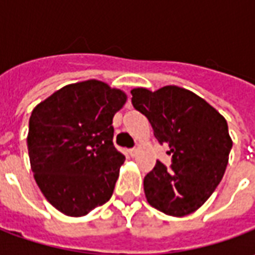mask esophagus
Returning <instances> with one entry per match:
<instances>
[{
    "instance_id": "34e87169",
    "label": "esophagus",
    "mask_w": 255,
    "mask_h": 255,
    "mask_svg": "<svg viewBox=\"0 0 255 255\" xmlns=\"http://www.w3.org/2000/svg\"><path fill=\"white\" fill-rule=\"evenodd\" d=\"M129 154L135 157V155L138 154V147H132V149H129Z\"/></svg>"
}]
</instances>
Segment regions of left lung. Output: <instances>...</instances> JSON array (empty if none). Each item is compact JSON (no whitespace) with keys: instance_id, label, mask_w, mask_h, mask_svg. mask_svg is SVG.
Here are the masks:
<instances>
[{"instance_id":"8db88e82","label":"left lung","mask_w":255,"mask_h":255,"mask_svg":"<svg viewBox=\"0 0 255 255\" xmlns=\"http://www.w3.org/2000/svg\"><path fill=\"white\" fill-rule=\"evenodd\" d=\"M132 105L168 143L172 164L161 161L144 176L147 202L168 216L182 217L206 202L224 176L232 140L219 112L192 91L165 86L151 93L133 89Z\"/></svg>"}]
</instances>
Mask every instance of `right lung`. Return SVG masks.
<instances>
[{
  "instance_id": "right-lung-1",
  "label": "right lung",
  "mask_w": 255,
  "mask_h": 255,
  "mask_svg": "<svg viewBox=\"0 0 255 255\" xmlns=\"http://www.w3.org/2000/svg\"><path fill=\"white\" fill-rule=\"evenodd\" d=\"M122 90L100 80L68 84L41 102L28 123V155L36 184L67 216H84L111 199L126 157L115 147L113 116Z\"/></svg>"
}]
</instances>
